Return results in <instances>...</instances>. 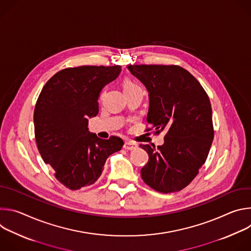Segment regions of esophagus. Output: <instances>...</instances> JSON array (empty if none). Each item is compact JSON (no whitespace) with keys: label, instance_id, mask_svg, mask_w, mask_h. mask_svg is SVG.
I'll use <instances>...</instances> for the list:
<instances>
[{"label":"esophagus","instance_id":"obj_1","mask_svg":"<svg viewBox=\"0 0 251 251\" xmlns=\"http://www.w3.org/2000/svg\"><path fill=\"white\" fill-rule=\"evenodd\" d=\"M136 147H137V145L135 144V143H132V142H129V141H125L124 146H123V148L125 150H129V151L136 149Z\"/></svg>","mask_w":251,"mask_h":251}]
</instances>
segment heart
Returning a JSON list of instances; mask_svg holds the SVG:
<instances>
[{
	"label": "heart",
	"instance_id": "obj_1",
	"mask_svg": "<svg viewBox=\"0 0 251 251\" xmlns=\"http://www.w3.org/2000/svg\"><path fill=\"white\" fill-rule=\"evenodd\" d=\"M135 86H137L134 82H132L131 80H125L124 82H123V89L124 90H128V89H131V88H133V87H135Z\"/></svg>",
	"mask_w": 251,
	"mask_h": 251
}]
</instances>
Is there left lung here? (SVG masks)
I'll return each instance as SVG.
<instances>
[{"label": "left lung", "instance_id": "left-lung-1", "mask_svg": "<svg viewBox=\"0 0 251 251\" xmlns=\"http://www.w3.org/2000/svg\"><path fill=\"white\" fill-rule=\"evenodd\" d=\"M149 92L147 131H165L164 144L140 145L149 155L143 181L168 194L186 188L204 164L213 140L209 98L201 83L178 65H128Z\"/></svg>", "mask_w": 251, "mask_h": 251}]
</instances>
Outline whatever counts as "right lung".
<instances>
[{
  "label": "right lung",
  "instance_id": "add662e5",
  "mask_svg": "<svg viewBox=\"0 0 251 251\" xmlns=\"http://www.w3.org/2000/svg\"><path fill=\"white\" fill-rule=\"evenodd\" d=\"M120 65H83L56 73L43 87L33 112L34 137L46 164L69 190L94 184L111 154L124 142L103 140L88 131V118L98 114L102 88L117 78Z\"/></svg>",
  "mask_w": 251,
  "mask_h": 251
}]
</instances>
